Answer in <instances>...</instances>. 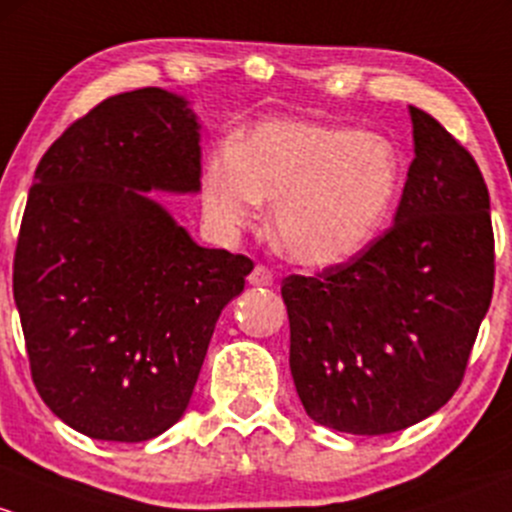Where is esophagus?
<instances>
[{
    "label": "esophagus",
    "instance_id": "34e87169",
    "mask_svg": "<svg viewBox=\"0 0 512 512\" xmlns=\"http://www.w3.org/2000/svg\"><path fill=\"white\" fill-rule=\"evenodd\" d=\"M249 286H256V288L273 286V273L268 271L266 266H256L254 271L249 273Z\"/></svg>",
    "mask_w": 512,
    "mask_h": 512
}]
</instances>
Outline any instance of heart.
Returning a JSON list of instances; mask_svg holds the SVG:
<instances>
[{"label":"heart","mask_w":512,"mask_h":512,"mask_svg":"<svg viewBox=\"0 0 512 512\" xmlns=\"http://www.w3.org/2000/svg\"><path fill=\"white\" fill-rule=\"evenodd\" d=\"M402 182L397 147L377 133L308 120H268L214 152L199 194L209 224L226 236L273 202L278 251L305 268L360 254L382 229Z\"/></svg>","instance_id":"heart-1"}]
</instances>
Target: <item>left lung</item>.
<instances>
[{"label": "left lung", "mask_w": 512, "mask_h": 512, "mask_svg": "<svg viewBox=\"0 0 512 512\" xmlns=\"http://www.w3.org/2000/svg\"><path fill=\"white\" fill-rule=\"evenodd\" d=\"M414 160L394 224L347 263L281 286L291 374L313 421L357 436L453 397L493 298L491 197L476 160L409 105Z\"/></svg>", "instance_id": "left-lung-1"}]
</instances>
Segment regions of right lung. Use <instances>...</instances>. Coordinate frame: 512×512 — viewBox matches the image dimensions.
<instances>
[{
    "label": "right lung",
    "mask_w": 512,
    "mask_h": 512,
    "mask_svg": "<svg viewBox=\"0 0 512 512\" xmlns=\"http://www.w3.org/2000/svg\"><path fill=\"white\" fill-rule=\"evenodd\" d=\"M199 128L177 93H120L34 172L14 303L36 392L91 439L138 444L177 424L221 310L254 268L199 246L147 194L199 192Z\"/></svg>",
    "instance_id": "obj_1"
}]
</instances>
